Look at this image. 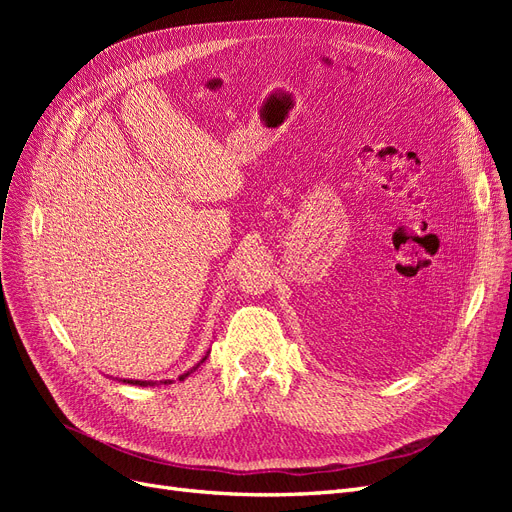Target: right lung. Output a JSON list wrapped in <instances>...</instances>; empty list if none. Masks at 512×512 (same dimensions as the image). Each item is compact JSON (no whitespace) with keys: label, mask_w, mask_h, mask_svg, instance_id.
<instances>
[{"label":"right lung","mask_w":512,"mask_h":512,"mask_svg":"<svg viewBox=\"0 0 512 512\" xmlns=\"http://www.w3.org/2000/svg\"><path fill=\"white\" fill-rule=\"evenodd\" d=\"M205 359H207V356H205ZM205 359H203V361H205ZM203 361H200V363H203ZM200 363H198V365H200ZM198 365H196V367H198ZM196 367H194V369H196ZM190 374H192V369L188 371V374H183V376H179V380H183V378H188ZM123 382H128V384H136V386H156V382H153V380H123ZM168 382H173V380H168ZM164 384H166V380H164Z\"/></svg>","instance_id":"right-lung-1"}]
</instances>
